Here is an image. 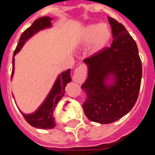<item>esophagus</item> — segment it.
<instances>
[{
    "label": "esophagus",
    "mask_w": 155,
    "mask_h": 155,
    "mask_svg": "<svg viewBox=\"0 0 155 155\" xmlns=\"http://www.w3.org/2000/svg\"><path fill=\"white\" fill-rule=\"evenodd\" d=\"M85 74H86V67L84 64H81L74 70L73 80L74 82H76L78 84H81L85 81Z\"/></svg>",
    "instance_id": "esophagus-1"
}]
</instances>
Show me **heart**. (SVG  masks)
I'll return each mask as SVG.
<instances>
[{
	"label": "heart",
	"instance_id": "1",
	"mask_svg": "<svg viewBox=\"0 0 155 155\" xmlns=\"http://www.w3.org/2000/svg\"><path fill=\"white\" fill-rule=\"evenodd\" d=\"M111 38V30L106 23H91L85 26L78 33L77 41L81 45H90L92 54L99 53L107 47Z\"/></svg>",
	"mask_w": 155,
	"mask_h": 155
}]
</instances>
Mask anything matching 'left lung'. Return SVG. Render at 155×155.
I'll list each match as a JSON object with an SVG mask.
<instances>
[{"instance_id": "left-lung-1", "label": "left lung", "mask_w": 155, "mask_h": 155, "mask_svg": "<svg viewBox=\"0 0 155 155\" xmlns=\"http://www.w3.org/2000/svg\"><path fill=\"white\" fill-rule=\"evenodd\" d=\"M113 35L111 48L88 59V76L81 89L86 95L83 109L87 118L107 124L127 114L138 99L142 63L138 46L124 26L108 17Z\"/></svg>"}]
</instances>
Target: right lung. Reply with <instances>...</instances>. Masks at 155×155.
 <instances>
[{
  "instance_id": "obj_1",
  "label": "right lung",
  "mask_w": 155,
  "mask_h": 155,
  "mask_svg": "<svg viewBox=\"0 0 155 155\" xmlns=\"http://www.w3.org/2000/svg\"><path fill=\"white\" fill-rule=\"evenodd\" d=\"M53 20L52 17H40L33 21L32 26L27 29L20 37L19 42L13 53L12 59V79L13 77L14 70H15V56L17 53L21 51V48L28 41L33 35H35L42 30L47 28H51ZM71 82L70 77V70L69 69L66 71H64L57 76L54 85L52 86L50 91L46 96V98L42 102L37 110L32 113H24L20 110L21 115L24 117L25 120L31 125L36 128L40 129H52L56 126L54 111L59 100L64 96V87L68 83ZM14 98V96H13Z\"/></svg>"
}]
</instances>
